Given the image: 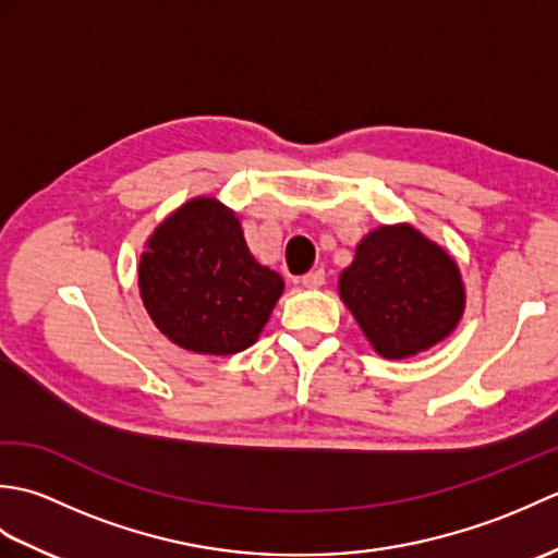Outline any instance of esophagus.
<instances>
[{
	"label": "esophagus",
	"mask_w": 558,
	"mask_h": 558,
	"mask_svg": "<svg viewBox=\"0 0 558 558\" xmlns=\"http://www.w3.org/2000/svg\"><path fill=\"white\" fill-rule=\"evenodd\" d=\"M326 282V272L318 268V270H312V272H306V276H302V286L306 288V290H316V288H322Z\"/></svg>",
	"instance_id": "obj_1"
}]
</instances>
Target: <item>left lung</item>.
Returning a JSON list of instances; mask_svg holds the SVG:
<instances>
[{
	"label": "left lung",
	"instance_id": "8db88e82",
	"mask_svg": "<svg viewBox=\"0 0 558 558\" xmlns=\"http://www.w3.org/2000/svg\"><path fill=\"white\" fill-rule=\"evenodd\" d=\"M338 292L369 345L408 360L453 333L465 312L456 258L410 222L381 225L354 248Z\"/></svg>",
	"mask_w": 558,
	"mask_h": 558
}]
</instances>
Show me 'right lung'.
Masks as SVG:
<instances>
[{"instance_id": "1", "label": "right lung", "mask_w": 558, "mask_h": 558, "mask_svg": "<svg viewBox=\"0 0 558 558\" xmlns=\"http://www.w3.org/2000/svg\"><path fill=\"white\" fill-rule=\"evenodd\" d=\"M144 246L141 300L160 333L189 352L222 357L252 348L286 290L248 252L240 218L216 196L172 210Z\"/></svg>"}]
</instances>
